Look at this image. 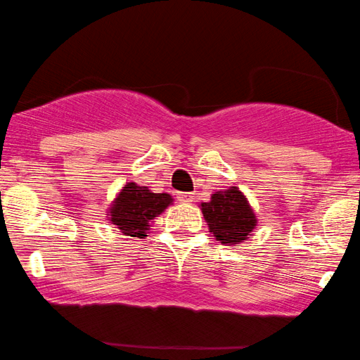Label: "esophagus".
Here are the masks:
<instances>
[{"instance_id": "obj_1", "label": "esophagus", "mask_w": 360, "mask_h": 360, "mask_svg": "<svg viewBox=\"0 0 360 360\" xmlns=\"http://www.w3.org/2000/svg\"><path fill=\"white\" fill-rule=\"evenodd\" d=\"M176 200H179L180 203H191L195 198H193V193H186V191H185V193L176 195Z\"/></svg>"}]
</instances>
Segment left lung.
<instances>
[{"instance_id": "8db88e82", "label": "left lung", "mask_w": 360, "mask_h": 360, "mask_svg": "<svg viewBox=\"0 0 360 360\" xmlns=\"http://www.w3.org/2000/svg\"><path fill=\"white\" fill-rule=\"evenodd\" d=\"M200 210L214 240L230 248L250 240L258 226L255 208L238 186L214 191L210 202L200 205Z\"/></svg>"}]
</instances>
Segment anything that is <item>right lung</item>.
Returning a JSON list of instances; mask_svg holds the SVG:
<instances>
[{
	"label": "right lung",
	"mask_w": 360,
	"mask_h": 360,
	"mask_svg": "<svg viewBox=\"0 0 360 360\" xmlns=\"http://www.w3.org/2000/svg\"><path fill=\"white\" fill-rule=\"evenodd\" d=\"M174 205L170 193H153L148 186L125 181L107 208V220L125 236L146 238L150 223Z\"/></svg>",
	"instance_id": "add662e5"
}]
</instances>
